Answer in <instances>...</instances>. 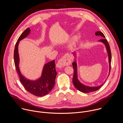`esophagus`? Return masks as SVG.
<instances>
[{
	"label": "esophagus",
	"mask_w": 123,
	"mask_h": 123,
	"mask_svg": "<svg viewBox=\"0 0 123 123\" xmlns=\"http://www.w3.org/2000/svg\"><path fill=\"white\" fill-rule=\"evenodd\" d=\"M71 59L70 57L67 55H64L61 59L59 60L56 64V67L58 68H61L66 66H69L71 64Z\"/></svg>",
	"instance_id": "esophagus-1"
}]
</instances>
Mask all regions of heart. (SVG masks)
<instances>
[{"instance_id":"obj_1","label":"heart","mask_w":123,"mask_h":123,"mask_svg":"<svg viewBox=\"0 0 123 123\" xmlns=\"http://www.w3.org/2000/svg\"><path fill=\"white\" fill-rule=\"evenodd\" d=\"M78 42V37H74L68 45V47L69 50H74L77 46Z\"/></svg>"}]
</instances>
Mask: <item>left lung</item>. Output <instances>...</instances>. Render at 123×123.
I'll use <instances>...</instances> for the list:
<instances>
[{"instance_id": "1", "label": "left lung", "mask_w": 123, "mask_h": 123, "mask_svg": "<svg viewBox=\"0 0 123 123\" xmlns=\"http://www.w3.org/2000/svg\"><path fill=\"white\" fill-rule=\"evenodd\" d=\"M95 35L97 36H100L102 37H103V38L105 37L104 34L100 31L96 32L95 33ZM98 42H101V43H103L105 45V47L106 48V50H107V52L108 56L109 63V74H108V77L110 75V70H111V64L110 63H111V50H110V46H109V44L108 43L107 40L105 38L101 39L99 40ZM72 54H73V55L74 56V62L72 63V65H73V69H74V74H73V79H72V82H73V84L74 86H75V87L77 90H78L79 91H80L81 92L86 93L97 91L99 88H100L101 87V86L103 85V84L105 83V81L103 83V84H101V85H100L99 86H86V85L82 84L79 80L78 79V76L77 64V62H76L77 52H72ZM106 80L107 79H106Z\"/></svg>"}]
</instances>
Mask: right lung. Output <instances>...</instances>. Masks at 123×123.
Here are the masks:
<instances>
[{
  "mask_svg": "<svg viewBox=\"0 0 123 123\" xmlns=\"http://www.w3.org/2000/svg\"><path fill=\"white\" fill-rule=\"evenodd\" d=\"M30 31L29 28L25 29L17 40L14 51V64L21 83L25 90L34 96L43 97L49 94L55 85V80L57 74L55 69V60L45 64L43 68L42 75L39 78L35 80L28 79L22 74L19 68L20 57L18 45L21 40L29 35Z\"/></svg>",
  "mask_w": 123,
  "mask_h": 123,
  "instance_id": "obj_1",
  "label": "right lung"
}]
</instances>
